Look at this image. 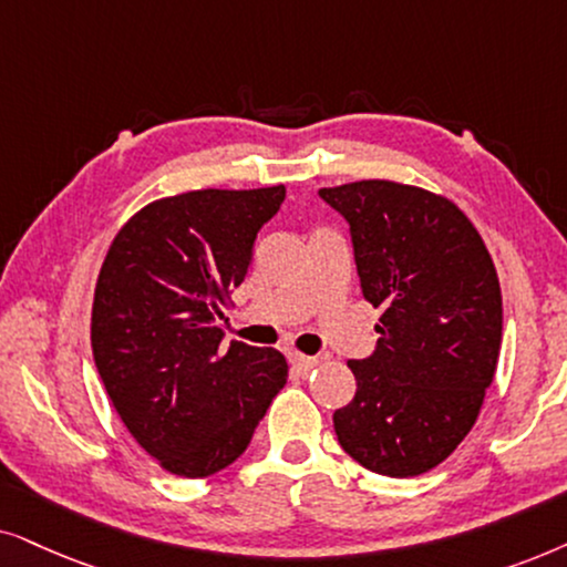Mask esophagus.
<instances>
[{
    "mask_svg": "<svg viewBox=\"0 0 567 567\" xmlns=\"http://www.w3.org/2000/svg\"><path fill=\"white\" fill-rule=\"evenodd\" d=\"M288 358L292 362V368H298V371H311V368H316L321 362L319 358H308V354H300V352H290Z\"/></svg>",
    "mask_w": 567,
    "mask_h": 567,
    "instance_id": "34e87169",
    "label": "esophagus"
}]
</instances>
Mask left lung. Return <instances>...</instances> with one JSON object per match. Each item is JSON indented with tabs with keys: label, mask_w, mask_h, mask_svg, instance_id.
<instances>
[{
	"label": "left lung",
	"mask_w": 567,
	"mask_h": 567,
	"mask_svg": "<svg viewBox=\"0 0 567 567\" xmlns=\"http://www.w3.org/2000/svg\"><path fill=\"white\" fill-rule=\"evenodd\" d=\"M319 196L350 225L362 296L383 308L375 350L347 362L358 391L334 412L339 446L383 477H417L464 441L493 383L495 264L462 209L425 188L354 181Z\"/></svg>",
	"instance_id": "left-lung-1"
}]
</instances>
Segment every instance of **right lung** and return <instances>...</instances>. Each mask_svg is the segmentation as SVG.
I'll use <instances>...</instances> for the list:
<instances>
[{"mask_svg":"<svg viewBox=\"0 0 567 567\" xmlns=\"http://www.w3.org/2000/svg\"><path fill=\"white\" fill-rule=\"evenodd\" d=\"M285 186L153 202L113 238L95 285V368L134 441L178 477L244 454L288 381L282 352L223 344L220 306L246 279Z\"/></svg>","mask_w":567,"mask_h":567,"instance_id":"1","label":"right lung"}]
</instances>
